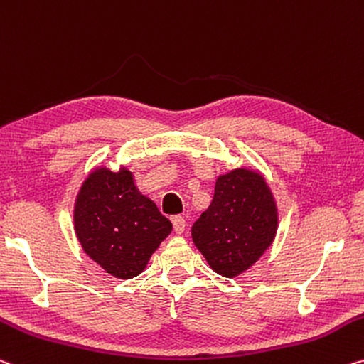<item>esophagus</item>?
<instances>
[{"instance_id":"esophagus-1","label":"esophagus","mask_w":364,"mask_h":364,"mask_svg":"<svg viewBox=\"0 0 364 364\" xmlns=\"http://www.w3.org/2000/svg\"><path fill=\"white\" fill-rule=\"evenodd\" d=\"M171 222H173V228H175V233L178 235H181L184 232V228H186V220H184L181 215L173 217Z\"/></svg>"}]
</instances>
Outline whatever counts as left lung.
I'll use <instances>...</instances> for the list:
<instances>
[{
  "instance_id": "left-lung-1",
  "label": "left lung",
  "mask_w": 364,
  "mask_h": 364,
  "mask_svg": "<svg viewBox=\"0 0 364 364\" xmlns=\"http://www.w3.org/2000/svg\"><path fill=\"white\" fill-rule=\"evenodd\" d=\"M277 205L257 171L236 168L217 178L209 209L191 228L193 241L218 275L245 272L272 245Z\"/></svg>"
}]
</instances>
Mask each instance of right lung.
Returning a JSON list of instances; mask_svg holds the SVG:
<instances>
[{"label":"right lung","mask_w":364,"mask_h":364,"mask_svg":"<svg viewBox=\"0 0 364 364\" xmlns=\"http://www.w3.org/2000/svg\"><path fill=\"white\" fill-rule=\"evenodd\" d=\"M82 250L117 279L139 275L166 236L171 222L136 188L132 173L97 168L82 183L74 207Z\"/></svg>","instance_id":"add662e5"}]
</instances>
